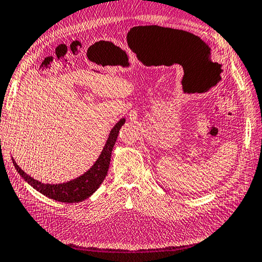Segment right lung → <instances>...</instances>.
<instances>
[{"instance_id": "right-lung-1", "label": "right lung", "mask_w": 262, "mask_h": 262, "mask_svg": "<svg viewBox=\"0 0 262 262\" xmlns=\"http://www.w3.org/2000/svg\"><path fill=\"white\" fill-rule=\"evenodd\" d=\"M125 118H121V119L114 126V128H112L103 150H102L101 155L94 162V165L86 172H84L83 175L73 179V181L61 184H45L39 181H36L33 177L27 175V173L17 165V162H15L13 159L12 162L15 169H17V171L19 172V175L21 176L30 186L35 188L36 191L42 193L43 195L59 202H81L87 198H90L92 194L100 187L102 182L104 181L107 173V169H109L110 166L112 148H114L116 144L118 134H119L120 128L125 124Z\"/></svg>"}]
</instances>
